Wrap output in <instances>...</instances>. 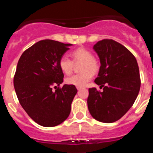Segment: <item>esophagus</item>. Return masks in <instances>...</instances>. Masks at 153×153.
I'll use <instances>...</instances> for the list:
<instances>
[{"label":"esophagus","instance_id":"1","mask_svg":"<svg viewBox=\"0 0 153 153\" xmlns=\"http://www.w3.org/2000/svg\"><path fill=\"white\" fill-rule=\"evenodd\" d=\"M76 89H77L78 90H81V87H78L77 86V87H76Z\"/></svg>","mask_w":153,"mask_h":153}]
</instances>
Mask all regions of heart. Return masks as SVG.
Listing matches in <instances>:
<instances>
[{
  "label": "heart",
  "instance_id": "b5f03b06",
  "mask_svg": "<svg viewBox=\"0 0 153 153\" xmlns=\"http://www.w3.org/2000/svg\"><path fill=\"white\" fill-rule=\"evenodd\" d=\"M74 62H83L80 70L83 71L79 74H75L66 79V83L76 87H83L88 84L89 81L93 77V74L97 72L99 65L97 60L93 58V55L89 50L80 47L75 50L71 53ZM59 67L62 72L66 75L72 73L74 62L67 56H62L59 60Z\"/></svg>",
  "mask_w": 153,
  "mask_h": 153
}]
</instances>
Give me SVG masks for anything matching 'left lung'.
<instances>
[{
  "label": "left lung",
  "mask_w": 153,
  "mask_h": 153,
  "mask_svg": "<svg viewBox=\"0 0 153 153\" xmlns=\"http://www.w3.org/2000/svg\"><path fill=\"white\" fill-rule=\"evenodd\" d=\"M100 67L95 83L102 89H89L88 109L100 122H116L128 112L140 92V70L129 50L113 40L104 39L93 46Z\"/></svg>",
  "instance_id": "1"
}]
</instances>
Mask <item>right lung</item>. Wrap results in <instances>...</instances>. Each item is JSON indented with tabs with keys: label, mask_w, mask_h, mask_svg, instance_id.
Masks as SVG:
<instances>
[{
	"label": "right lung",
	"mask_w": 153,
	"mask_h": 153,
	"mask_svg": "<svg viewBox=\"0 0 153 153\" xmlns=\"http://www.w3.org/2000/svg\"><path fill=\"white\" fill-rule=\"evenodd\" d=\"M70 46L40 40L24 51L17 63L13 86L18 100L28 116L43 126H56L67 120L77 93L75 86L68 84L52 90L63 82L58 63Z\"/></svg>",
	"instance_id": "right-lung-1"
}]
</instances>
